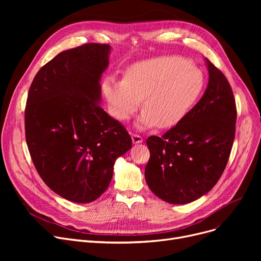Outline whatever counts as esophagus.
Instances as JSON below:
<instances>
[{"mask_svg": "<svg viewBox=\"0 0 261 261\" xmlns=\"http://www.w3.org/2000/svg\"><path fill=\"white\" fill-rule=\"evenodd\" d=\"M131 139H132L133 144H141V143H143V138H142V136L139 135V134H136V133H133L131 135Z\"/></svg>", "mask_w": 261, "mask_h": 261, "instance_id": "esophagus-1", "label": "esophagus"}]
</instances>
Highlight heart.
Here are the masks:
<instances>
[{"label":"heart","instance_id":"b5f03b06","mask_svg":"<svg viewBox=\"0 0 261 261\" xmlns=\"http://www.w3.org/2000/svg\"><path fill=\"white\" fill-rule=\"evenodd\" d=\"M204 88V76L198 67L177 56H163L131 65L125 80L107 78L105 97L114 116L129 119L141 99L144 111L138 126L169 128L179 123L196 105Z\"/></svg>","mask_w":261,"mask_h":261}]
</instances>
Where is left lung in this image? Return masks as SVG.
<instances>
[{"label": "left lung", "mask_w": 261, "mask_h": 261, "mask_svg": "<svg viewBox=\"0 0 261 261\" xmlns=\"http://www.w3.org/2000/svg\"><path fill=\"white\" fill-rule=\"evenodd\" d=\"M208 86L188 114L162 138L149 136L146 182L171 204L190 203L217 184L236 132L237 109L224 74L206 59Z\"/></svg>", "instance_id": "left-lung-1"}]
</instances>
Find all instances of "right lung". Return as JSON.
Instances as JSON below:
<instances>
[{
    "mask_svg": "<svg viewBox=\"0 0 261 261\" xmlns=\"http://www.w3.org/2000/svg\"><path fill=\"white\" fill-rule=\"evenodd\" d=\"M109 44L87 43L58 54L40 68L25 107V138L43 182L76 203L99 198L115 160L132 147L129 133L100 107L99 80Z\"/></svg>",
    "mask_w": 261,
    "mask_h": 261,
    "instance_id": "right-lung-1",
    "label": "right lung"
}]
</instances>
